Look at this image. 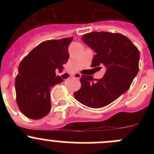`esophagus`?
<instances>
[{
  "label": "esophagus",
  "mask_w": 154,
  "mask_h": 154,
  "mask_svg": "<svg viewBox=\"0 0 154 154\" xmlns=\"http://www.w3.org/2000/svg\"><path fill=\"white\" fill-rule=\"evenodd\" d=\"M74 78H77V79H80L81 77V74L80 73H76V74H74Z\"/></svg>",
  "instance_id": "obj_1"
}]
</instances>
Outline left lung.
Segmentation results:
<instances>
[{"instance_id":"left-lung-1","label":"left lung","mask_w":154,"mask_h":154,"mask_svg":"<svg viewBox=\"0 0 154 154\" xmlns=\"http://www.w3.org/2000/svg\"><path fill=\"white\" fill-rule=\"evenodd\" d=\"M81 39L96 53L91 67L103 65L106 71L98 80L82 75L81 88L74 96L85 106L100 108L128 90L139 72L140 54L133 42L121 33L91 32L84 34Z\"/></svg>"}]
</instances>
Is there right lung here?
Returning <instances> with one entry per match:
<instances>
[{
  "mask_svg": "<svg viewBox=\"0 0 154 154\" xmlns=\"http://www.w3.org/2000/svg\"><path fill=\"white\" fill-rule=\"evenodd\" d=\"M73 37L43 42L21 60L15 78L16 101L21 112L30 119H40L51 108L50 91L63 81L56 76L69 58L68 46Z\"/></svg>",
  "mask_w": 154,
  "mask_h": 154,
  "instance_id": "add662e5",
  "label": "right lung"
}]
</instances>
